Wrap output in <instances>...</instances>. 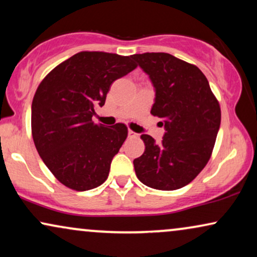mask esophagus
I'll return each mask as SVG.
<instances>
[{
	"label": "esophagus",
	"mask_w": 257,
	"mask_h": 257,
	"mask_svg": "<svg viewBox=\"0 0 257 257\" xmlns=\"http://www.w3.org/2000/svg\"><path fill=\"white\" fill-rule=\"evenodd\" d=\"M138 136H139L138 133L133 132L132 130H128V137H130V138H137V137H138Z\"/></svg>",
	"instance_id": "esophagus-1"
}]
</instances>
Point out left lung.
<instances>
[{
	"instance_id": "8db88e82",
	"label": "left lung",
	"mask_w": 257,
	"mask_h": 257,
	"mask_svg": "<svg viewBox=\"0 0 257 257\" xmlns=\"http://www.w3.org/2000/svg\"><path fill=\"white\" fill-rule=\"evenodd\" d=\"M132 58L150 76L156 101L151 113L163 119L164 138L157 144L142 135L145 152L133 160L137 178L160 191H174L194 180L212 156L221 108L209 83L194 64L166 52Z\"/></svg>"
}]
</instances>
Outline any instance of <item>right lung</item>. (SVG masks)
<instances>
[{"mask_svg": "<svg viewBox=\"0 0 257 257\" xmlns=\"http://www.w3.org/2000/svg\"><path fill=\"white\" fill-rule=\"evenodd\" d=\"M132 56L80 51L52 69L31 105L36 150L55 178L73 191H89L106 180L111 161L127 138V127L94 124L111 84L137 68Z\"/></svg>", "mask_w": 257, "mask_h": 257, "instance_id": "right-lung-1", "label": "right lung"}]
</instances>
